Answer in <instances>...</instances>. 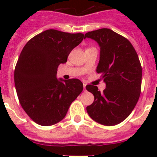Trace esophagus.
<instances>
[{
  "mask_svg": "<svg viewBox=\"0 0 157 157\" xmlns=\"http://www.w3.org/2000/svg\"><path fill=\"white\" fill-rule=\"evenodd\" d=\"M86 83H83V88H84V91L86 90Z\"/></svg>",
  "mask_w": 157,
  "mask_h": 157,
  "instance_id": "obj_1",
  "label": "esophagus"
}]
</instances>
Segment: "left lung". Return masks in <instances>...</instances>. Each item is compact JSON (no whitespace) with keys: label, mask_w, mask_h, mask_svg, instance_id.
I'll return each instance as SVG.
<instances>
[{"label":"left lung","mask_w":157,"mask_h":157,"mask_svg":"<svg viewBox=\"0 0 157 157\" xmlns=\"http://www.w3.org/2000/svg\"><path fill=\"white\" fill-rule=\"evenodd\" d=\"M86 37L95 40L99 45L97 72L106 84L103 93L95 86H86L94 96V102L86 107V111L100 124L116 125L128 117L139 99L142 75L139 58L129 40L110 29L90 31Z\"/></svg>","instance_id":"8db88e82"}]
</instances>
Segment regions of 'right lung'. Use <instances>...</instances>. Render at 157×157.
Segmentation results:
<instances>
[{
  "label": "right lung",
  "mask_w": 157,
  "mask_h": 157,
  "mask_svg": "<svg viewBox=\"0 0 157 157\" xmlns=\"http://www.w3.org/2000/svg\"><path fill=\"white\" fill-rule=\"evenodd\" d=\"M83 38L82 33L50 29L32 37L23 47L14 72L15 86L22 108L37 124L51 126L61 121L82 91L79 79H57L56 73Z\"/></svg>",
  "instance_id": "add662e5"
}]
</instances>
